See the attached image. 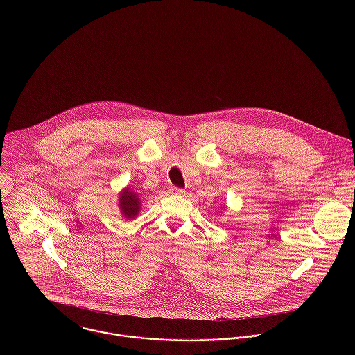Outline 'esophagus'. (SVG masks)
<instances>
[{"label": "esophagus", "instance_id": "esophagus-1", "mask_svg": "<svg viewBox=\"0 0 355 355\" xmlns=\"http://www.w3.org/2000/svg\"><path fill=\"white\" fill-rule=\"evenodd\" d=\"M170 193L174 194V196H184V194H185V190H184V189H180V187H171Z\"/></svg>", "mask_w": 355, "mask_h": 355}]
</instances>
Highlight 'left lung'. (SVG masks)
<instances>
[{"mask_svg": "<svg viewBox=\"0 0 355 355\" xmlns=\"http://www.w3.org/2000/svg\"><path fill=\"white\" fill-rule=\"evenodd\" d=\"M226 209V206H223V207H220V210L222 211V210H225Z\"/></svg>", "mask_w": 355, "mask_h": 355, "instance_id": "1", "label": "left lung"}]
</instances>
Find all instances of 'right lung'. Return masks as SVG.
<instances>
[{
  "mask_svg": "<svg viewBox=\"0 0 355 355\" xmlns=\"http://www.w3.org/2000/svg\"><path fill=\"white\" fill-rule=\"evenodd\" d=\"M142 207L141 198L138 193L132 190L129 186L123 187L119 193V210L125 220H132L137 218Z\"/></svg>",
  "mask_w": 355,
  "mask_h": 355,
  "instance_id": "1",
  "label": "right lung"
}]
</instances>
